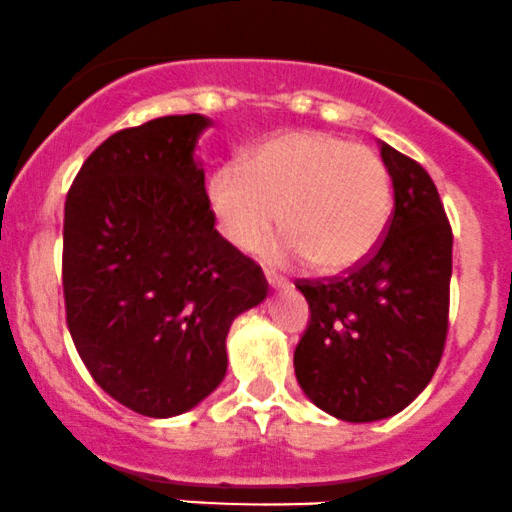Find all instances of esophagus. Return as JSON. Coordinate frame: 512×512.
Listing matches in <instances>:
<instances>
[{
	"label": "esophagus",
	"instance_id": "esophagus-1",
	"mask_svg": "<svg viewBox=\"0 0 512 512\" xmlns=\"http://www.w3.org/2000/svg\"><path fill=\"white\" fill-rule=\"evenodd\" d=\"M266 280H268V285L273 287V290H282V287H287V282L280 278V275H275L273 270H266Z\"/></svg>",
	"mask_w": 512,
	"mask_h": 512
}]
</instances>
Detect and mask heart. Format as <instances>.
Listing matches in <instances>:
<instances>
[{
	"label": "heart",
	"instance_id": "heart-1",
	"mask_svg": "<svg viewBox=\"0 0 512 512\" xmlns=\"http://www.w3.org/2000/svg\"><path fill=\"white\" fill-rule=\"evenodd\" d=\"M208 208L222 237L254 251L278 225L270 246L280 263L314 261L338 273L364 261L386 232L393 186L381 155L323 131H292L258 143L242 165L210 174Z\"/></svg>",
	"mask_w": 512,
	"mask_h": 512
}]
</instances>
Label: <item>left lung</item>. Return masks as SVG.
<instances>
[{"label": "left lung", "instance_id": "8db88e82", "mask_svg": "<svg viewBox=\"0 0 512 512\" xmlns=\"http://www.w3.org/2000/svg\"><path fill=\"white\" fill-rule=\"evenodd\" d=\"M381 146L395 210L386 237L338 278L297 280L309 302L294 350L304 395L342 422H378L429 386L448 335L453 232L419 162Z\"/></svg>", "mask_w": 512, "mask_h": 512}]
</instances>
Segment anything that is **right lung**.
<instances>
[{
  "instance_id": "1",
  "label": "right lung",
  "mask_w": 512,
  "mask_h": 512,
  "mask_svg": "<svg viewBox=\"0 0 512 512\" xmlns=\"http://www.w3.org/2000/svg\"><path fill=\"white\" fill-rule=\"evenodd\" d=\"M213 124L172 114L90 153L64 203L66 323L95 383L146 417L194 410L227 374L232 321L266 299L215 230L194 150Z\"/></svg>"
}]
</instances>
